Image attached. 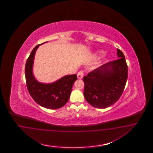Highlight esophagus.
<instances>
[{
	"label": "esophagus",
	"mask_w": 153,
	"mask_h": 153,
	"mask_svg": "<svg viewBox=\"0 0 153 153\" xmlns=\"http://www.w3.org/2000/svg\"><path fill=\"white\" fill-rule=\"evenodd\" d=\"M83 74H84V72H83V71H82V70L79 71L77 74L78 79H82L83 77Z\"/></svg>",
	"instance_id": "esophagus-1"
}]
</instances>
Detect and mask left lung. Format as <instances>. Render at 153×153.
<instances>
[{
	"label": "left lung",
	"instance_id": "1",
	"mask_svg": "<svg viewBox=\"0 0 153 153\" xmlns=\"http://www.w3.org/2000/svg\"><path fill=\"white\" fill-rule=\"evenodd\" d=\"M119 59L102 65L84 76L83 94L93 107L106 108L120 98L128 77V67L123 53L117 49Z\"/></svg>",
	"mask_w": 153,
	"mask_h": 153
}]
</instances>
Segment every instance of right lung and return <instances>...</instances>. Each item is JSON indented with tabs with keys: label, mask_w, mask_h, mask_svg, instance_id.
Wrapping results in <instances>:
<instances>
[{
	"label": "right lung",
	"mask_w": 153,
	"mask_h": 153,
	"mask_svg": "<svg viewBox=\"0 0 153 153\" xmlns=\"http://www.w3.org/2000/svg\"><path fill=\"white\" fill-rule=\"evenodd\" d=\"M42 44L33 48L26 61V82L29 94L35 102L42 107L56 109L63 107L68 101L72 86L77 77L76 74H71L65 76L53 83L39 82L33 76V67L36 51Z\"/></svg>",
	"instance_id": "add662e5"
}]
</instances>
